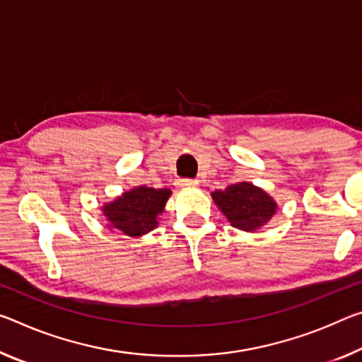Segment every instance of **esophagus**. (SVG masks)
I'll return each instance as SVG.
<instances>
[{
    "label": "esophagus",
    "mask_w": 362,
    "mask_h": 362,
    "mask_svg": "<svg viewBox=\"0 0 362 362\" xmlns=\"http://www.w3.org/2000/svg\"><path fill=\"white\" fill-rule=\"evenodd\" d=\"M180 185L185 187V188H193L198 185V180H193V179H185V180H180Z\"/></svg>",
    "instance_id": "esophagus-1"
}]
</instances>
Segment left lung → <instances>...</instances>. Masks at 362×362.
I'll return each instance as SVG.
<instances>
[{
	"mask_svg": "<svg viewBox=\"0 0 362 362\" xmlns=\"http://www.w3.org/2000/svg\"><path fill=\"white\" fill-rule=\"evenodd\" d=\"M211 197L228 222L245 232H255L266 226L277 211L272 197L250 182L233 183L226 190L211 193Z\"/></svg>",
	"mask_w": 362,
	"mask_h": 362,
	"instance_id": "obj_1",
	"label": "left lung"
}]
</instances>
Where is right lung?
Instances as JSON below:
<instances>
[{
  "label": "right lung",
  "mask_w": 362,
  "mask_h": 362,
  "mask_svg": "<svg viewBox=\"0 0 362 362\" xmlns=\"http://www.w3.org/2000/svg\"><path fill=\"white\" fill-rule=\"evenodd\" d=\"M169 188L135 187L103 206L107 227L129 237H141L158 227V217L170 197Z\"/></svg>",
  "instance_id": "obj_1"
}]
</instances>
